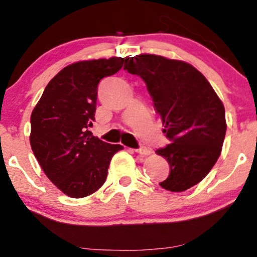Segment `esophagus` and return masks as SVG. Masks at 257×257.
Wrapping results in <instances>:
<instances>
[{
  "mask_svg": "<svg viewBox=\"0 0 257 257\" xmlns=\"http://www.w3.org/2000/svg\"><path fill=\"white\" fill-rule=\"evenodd\" d=\"M135 152L138 154H140V156H148V154L152 153V150L148 147H140L138 148V150H135Z\"/></svg>",
  "mask_w": 257,
  "mask_h": 257,
  "instance_id": "34e87169",
  "label": "esophagus"
}]
</instances>
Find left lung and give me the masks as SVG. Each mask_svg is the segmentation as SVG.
Wrapping results in <instances>:
<instances>
[{"instance_id": "obj_1", "label": "left lung", "mask_w": 257, "mask_h": 257, "mask_svg": "<svg viewBox=\"0 0 257 257\" xmlns=\"http://www.w3.org/2000/svg\"><path fill=\"white\" fill-rule=\"evenodd\" d=\"M123 68L146 83L171 141L156 151L170 164V174L159 185L170 191L189 189L220 156L226 133L224 105L205 76L183 61L139 55L126 57Z\"/></svg>"}]
</instances>
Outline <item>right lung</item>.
Masks as SVG:
<instances>
[{
    "mask_svg": "<svg viewBox=\"0 0 257 257\" xmlns=\"http://www.w3.org/2000/svg\"><path fill=\"white\" fill-rule=\"evenodd\" d=\"M124 58L81 61L48 83L31 115L30 142L48 178L70 197H85L104 184L111 158L122 150L93 137L98 83L116 74Z\"/></svg>",
    "mask_w": 257,
    "mask_h": 257,
    "instance_id": "right-lung-1",
    "label": "right lung"
}]
</instances>
